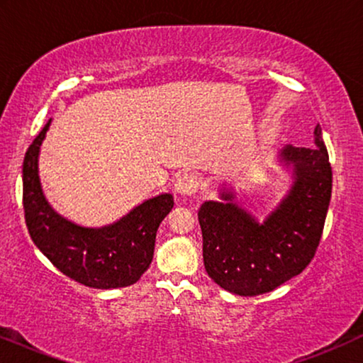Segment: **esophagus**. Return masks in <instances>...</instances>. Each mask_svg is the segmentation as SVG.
<instances>
[{
    "mask_svg": "<svg viewBox=\"0 0 363 363\" xmlns=\"http://www.w3.org/2000/svg\"><path fill=\"white\" fill-rule=\"evenodd\" d=\"M198 185H200V180H198L196 175H193V173H182L175 180V191L188 196L198 190Z\"/></svg>",
    "mask_w": 363,
    "mask_h": 363,
    "instance_id": "obj_1",
    "label": "esophagus"
}]
</instances>
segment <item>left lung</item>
I'll list each match as a JSON object with an SVG mask.
<instances>
[{
    "label": "left lung",
    "mask_w": 363,
    "mask_h": 363,
    "mask_svg": "<svg viewBox=\"0 0 363 363\" xmlns=\"http://www.w3.org/2000/svg\"><path fill=\"white\" fill-rule=\"evenodd\" d=\"M314 143L281 150V160L294 168V185L264 223L233 203L231 191H221L225 201H205L198 210L205 269L225 291L266 294L312 261L332 193V167L319 123Z\"/></svg>",
    "instance_id": "left-lung-1"
}]
</instances>
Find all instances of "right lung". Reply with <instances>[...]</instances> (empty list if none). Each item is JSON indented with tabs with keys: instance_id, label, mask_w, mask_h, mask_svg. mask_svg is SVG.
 Segmentation results:
<instances>
[{
	"instance_id": "obj_1",
	"label": "right lung",
	"mask_w": 363,
	"mask_h": 363,
	"mask_svg": "<svg viewBox=\"0 0 363 363\" xmlns=\"http://www.w3.org/2000/svg\"><path fill=\"white\" fill-rule=\"evenodd\" d=\"M49 118L29 145L23 162L24 220L31 240L62 274L96 289L125 287L140 279L153 259L155 236L172 211L173 196L163 193L104 228H82L49 206L38 175L39 147Z\"/></svg>"
}]
</instances>
